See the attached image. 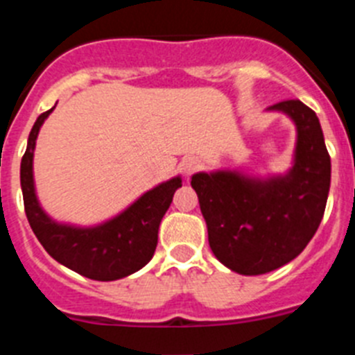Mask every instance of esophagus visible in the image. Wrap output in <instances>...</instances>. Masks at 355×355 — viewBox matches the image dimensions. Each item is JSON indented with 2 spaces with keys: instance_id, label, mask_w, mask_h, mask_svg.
Listing matches in <instances>:
<instances>
[{
  "instance_id": "34e87169",
  "label": "esophagus",
  "mask_w": 355,
  "mask_h": 355,
  "mask_svg": "<svg viewBox=\"0 0 355 355\" xmlns=\"http://www.w3.org/2000/svg\"><path fill=\"white\" fill-rule=\"evenodd\" d=\"M180 167H181V172H183L184 175H190L192 172H196L197 168L200 167V163L197 158H184L183 162H181Z\"/></svg>"
}]
</instances>
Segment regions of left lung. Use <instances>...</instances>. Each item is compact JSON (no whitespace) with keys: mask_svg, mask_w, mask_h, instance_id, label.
Segmentation results:
<instances>
[{"mask_svg":"<svg viewBox=\"0 0 355 355\" xmlns=\"http://www.w3.org/2000/svg\"><path fill=\"white\" fill-rule=\"evenodd\" d=\"M270 110L290 115L297 126L295 163L286 175L265 181L225 171L192 175L209 247L241 275L266 274L297 258L322 222L331 187V156L315 112L299 99Z\"/></svg>","mask_w":355,"mask_h":355,"instance_id":"left-lung-1","label":"left lung"}]
</instances>
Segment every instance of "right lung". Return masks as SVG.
I'll return each instance as SVG.
<instances>
[{"instance_id":"obj_1","label":"right lung","mask_w":355,"mask_h":355,"mask_svg":"<svg viewBox=\"0 0 355 355\" xmlns=\"http://www.w3.org/2000/svg\"><path fill=\"white\" fill-rule=\"evenodd\" d=\"M53 112L39 115L28 137L21 159V188L24 211L37 240L53 259L94 281H115L135 274L150 261L158 243V227L181 187V178L144 193L128 209L96 227L56 224L40 208L33 187V150L42 122Z\"/></svg>"}]
</instances>
